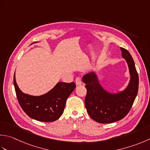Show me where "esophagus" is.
<instances>
[{
    "mask_svg": "<svg viewBox=\"0 0 150 150\" xmlns=\"http://www.w3.org/2000/svg\"><path fill=\"white\" fill-rule=\"evenodd\" d=\"M75 83L77 85H79V84H82V81L81 78L79 77H77L75 79Z\"/></svg>",
    "mask_w": 150,
    "mask_h": 150,
    "instance_id": "1",
    "label": "esophagus"
}]
</instances>
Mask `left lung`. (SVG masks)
I'll return each instance as SVG.
<instances>
[{
    "label": "left lung",
    "mask_w": 150,
    "mask_h": 150,
    "mask_svg": "<svg viewBox=\"0 0 150 150\" xmlns=\"http://www.w3.org/2000/svg\"><path fill=\"white\" fill-rule=\"evenodd\" d=\"M121 51L131 75L129 84L124 92L117 94L106 92L93 72L83 77L87 90L84 101L86 110L91 118L101 124H110L124 118L129 112L137 96L139 81L134 60L127 49L121 47Z\"/></svg>",
    "instance_id": "obj_1"
}]
</instances>
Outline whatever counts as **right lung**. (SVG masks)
Segmentation results:
<instances>
[{"instance_id": "obj_1", "label": "right lung", "mask_w": 150, "mask_h": 150, "mask_svg": "<svg viewBox=\"0 0 150 150\" xmlns=\"http://www.w3.org/2000/svg\"><path fill=\"white\" fill-rule=\"evenodd\" d=\"M13 84L16 96L22 109L27 115L38 121H56L63 113L66 100L76 87L75 84L58 83L51 91L41 96L23 93L16 83L15 74Z\"/></svg>"}]
</instances>
